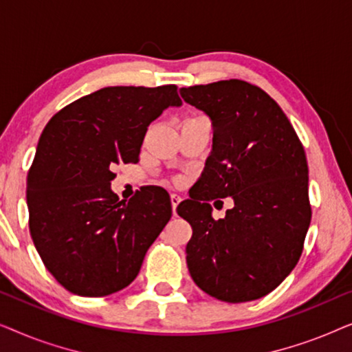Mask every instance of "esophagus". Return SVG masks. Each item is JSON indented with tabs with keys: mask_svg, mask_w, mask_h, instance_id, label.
<instances>
[{
	"mask_svg": "<svg viewBox=\"0 0 352 352\" xmlns=\"http://www.w3.org/2000/svg\"><path fill=\"white\" fill-rule=\"evenodd\" d=\"M170 200H171V208H173V214H176V208H177V205H179V201H181V197L177 195V194H171V195H170Z\"/></svg>",
	"mask_w": 352,
	"mask_h": 352,
	"instance_id": "1",
	"label": "esophagus"
}]
</instances>
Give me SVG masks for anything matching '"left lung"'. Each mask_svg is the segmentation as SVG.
I'll use <instances>...</instances> for the list:
<instances>
[{
  "label": "left lung",
  "instance_id": "1",
  "mask_svg": "<svg viewBox=\"0 0 352 352\" xmlns=\"http://www.w3.org/2000/svg\"><path fill=\"white\" fill-rule=\"evenodd\" d=\"M181 96L213 123L205 170L177 206L192 226L187 267L216 300H258L280 285L302 253L311 223L305 148L276 100L247 81L189 86ZM226 196L234 208L214 221L208 201Z\"/></svg>",
  "mask_w": 352,
  "mask_h": 352
}]
</instances>
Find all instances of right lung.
Returning <instances> with one entry per match:
<instances>
[{
  "label": "right lung",
  "mask_w": 352,
  "mask_h": 352,
  "mask_svg": "<svg viewBox=\"0 0 352 352\" xmlns=\"http://www.w3.org/2000/svg\"><path fill=\"white\" fill-rule=\"evenodd\" d=\"M175 85L109 86L74 100L43 129L27 176L28 228L47 271L80 296L128 287L171 218L162 187L126 204L112 168L136 163L147 126L182 104Z\"/></svg>",
  "instance_id": "right-lung-1"
}]
</instances>
